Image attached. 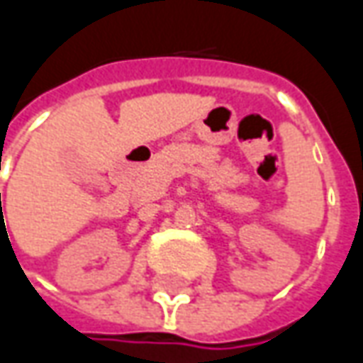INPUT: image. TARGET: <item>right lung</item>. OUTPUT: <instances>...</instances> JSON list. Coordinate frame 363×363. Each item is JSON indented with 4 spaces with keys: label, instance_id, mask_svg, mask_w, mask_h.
<instances>
[{
    "label": "right lung",
    "instance_id": "add662e5",
    "mask_svg": "<svg viewBox=\"0 0 363 363\" xmlns=\"http://www.w3.org/2000/svg\"><path fill=\"white\" fill-rule=\"evenodd\" d=\"M0 198H1V196H0Z\"/></svg>",
    "mask_w": 363,
    "mask_h": 363
}]
</instances>
